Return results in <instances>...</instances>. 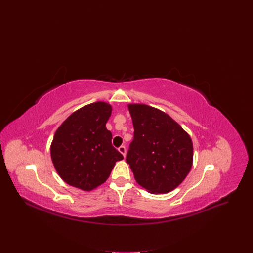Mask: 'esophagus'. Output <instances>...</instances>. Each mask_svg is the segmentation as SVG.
<instances>
[{
    "mask_svg": "<svg viewBox=\"0 0 253 253\" xmlns=\"http://www.w3.org/2000/svg\"><path fill=\"white\" fill-rule=\"evenodd\" d=\"M118 150H119V152L125 157V155H126V147H125V146H120V147L118 148Z\"/></svg>",
    "mask_w": 253,
    "mask_h": 253,
    "instance_id": "esophagus-1",
    "label": "esophagus"
}]
</instances>
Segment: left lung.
<instances>
[{
  "mask_svg": "<svg viewBox=\"0 0 253 253\" xmlns=\"http://www.w3.org/2000/svg\"><path fill=\"white\" fill-rule=\"evenodd\" d=\"M134 138L126 162L139 185L150 193H168L189 173L193 160L190 136L169 115L144 104L128 105Z\"/></svg>",
  "mask_w": 253,
  "mask_h": 253,
  "instance_id": "obj_1",
  "label": "left lung"
}]
</instances>
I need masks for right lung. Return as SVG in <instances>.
Listing matches in <instances>:
<instances>
[{
  "instance_id": "add662e5",
  "label": "right lung",
  "mask_w": 253,
  "mask_h": 253,
  "mask_svg": "<svg viewBox=\"0 0 253 253\" xmlns=\"http://www.w3.org/2000/svg\"><path fill=\"white\" fill-rule=\"evenodd\" d=\"M112 108L105 102L82 107L57 129L51 158L60 177L71 186L93 190L109 177L123 155L112 146L106 123Z\"/></svg>"
}]
</instances>
